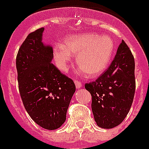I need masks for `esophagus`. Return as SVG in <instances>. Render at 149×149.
I'll list each match as a JSON object with an SVG mask.
<instances>
[{
    "label": "esophagus",
    "instance_id": "esophagus-1",
    "mask_svg": "<svg viewBox=\"0 0 149 149\" xmlns=\"http://www.w3.org/2000/svg\"><path fill=\"white\" fill-rule=\"evenodd\" d=\"M74 84H75L76 88L77 89H80L81 87H82V84L78 81H74Z\"/></svg>",
    "mask_w": 149,
    "mask_h": 149
}]
</instances>
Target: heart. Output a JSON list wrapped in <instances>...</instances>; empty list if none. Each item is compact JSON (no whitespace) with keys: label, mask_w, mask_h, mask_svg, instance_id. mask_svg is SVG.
Wrapping results in <instances>:
<instances>
[{"label":"heart","mask_w":149,"mask_h":149,"mask_svg":"<svg viewBox=\"0 0 149 149\" xmlns=\"http://www.w3.org/2000/svg\"><path fill=\"white\" fill-rule=\"evenodd\" d=\"M114 49V41L108 35L78 33L66 37L62 44H56L53 47V56L57 67L66 72L72 54H77L79 73L87 72L90 77H97L109 67Z\"/></svg>","instance_id":"obj_1"}]
</instances>
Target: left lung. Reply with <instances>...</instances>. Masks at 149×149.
<instances>
[{"label": "left lung", "instance_id": "8db88e82", "mask_svg": "<svg viewBox=\"0 0 149 149\" xmlns=\"http://www.w3.org/2000/svg\"><path fill=\"white\" fill-rule=\"evenodd\" d=\"M135 61L122 40L111 65L96 81L86 84L92 96V111L99 127H115L127 115L135 93Z\"/></svg>", "mask_w": 149, "mask_h": 149}]
</instances>
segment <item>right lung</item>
I'll list each match as a JSON object with an SVG mask.
<instances>
[{
	"instance_id": "obj_1",
	"label": "right lung",
	"mask_w": 149,
	"mask_h": 149,
	"mask_svg": "<svg viewBox=\"0 0 149 149\" xmlns=\"http://www.w3.org/2000/svg\"><path fill=\"white\" fill-rule=\"evenodd\" d=\"M44 31L28 35L18 52L16 69L25 110L36 124L53 130L65 121L75 85L52 63L53 47L42 41Z\"/></svg>"
}]
</instances>
